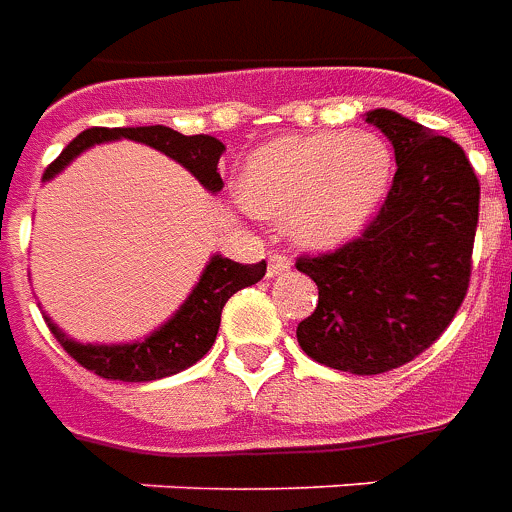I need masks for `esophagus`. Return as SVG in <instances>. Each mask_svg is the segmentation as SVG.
Masks as SVG:
<instances>
[{
	"label": "esophagus",
	"mask_w": 512,
	"mask_h": 512,
	"mask_svg": "<svg viewBox=\"0 0 512 512\" xmlns=\"http://www.w3.org/2000/svg\"><path fill=\"white\" fill-rule=\"evenodd\" d=\"M290 271V257H285L282 252H271L268 255V277L277 279V277H285Z\"/></svg>",
	"instance_id": "esophagus-1"
}]
</instances>
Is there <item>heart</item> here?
Segmentation results:
<instances>
[{
    "label": "heart",
    "instance_id": "b5f03b06",
    "mask_svg": "<svg viewBox=\"0 0 512 512\" xmlns=\"http://www.w3.org/2000/svg\"><path fill=\"white\" fill-rule=\"evenodd\" d=\"M389 180L392 153L381 136H279L249 156L238 197L257 216L285 222L299 246L329 252L365 230Z\"/></svg>",
    "mask_w": 512,
    "mask_h": 512
}]
</instances>
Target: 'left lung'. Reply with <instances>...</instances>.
I'll list each match as a JSON object with an SVG mask.
<instances>
[{"instance_id": "obj_1", "label": "left lung", "mask_w": 512, "mask_h": 512, "mask_svg": "<svg viewBox=\"0 0 512 512\" xmlns=\"http://www.w3.org/2000/svg\"><path fill=\"white\" fill-rule=\"evenodd\" d=\"M367 123L395 147L397 172L365 233L334 252L299 257L318 304L296 329L304 354L354 376L406 365L436 343L469 290L480 183L447 136L392 109Z\"/></svg>"}]
</instances>
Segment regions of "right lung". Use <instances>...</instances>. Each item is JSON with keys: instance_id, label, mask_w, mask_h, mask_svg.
Instances as JSON below:
<instances>
[{"instance_id": "obj_1", "label": "right lung", "mask_w": 512, "mask_h": 512, "mask_svg": "<svg viewBox=\"0 0 512 512\" xmlns=\"http://www.w3.org/2000/svg\"><path fill=\"white\" fill-rule=\"evenodd\" d=\"M115 139H134L142 145L156 147L164 156L178 161L180 167L189 169L211 194L222 191V175L216 169L224 153L222 142L208 134L183 136L167 126L87 128L51 161L43 172V180L60 175L62 169L76 156H82L87 147L115 142ZM263 277H266V260L244 266L230 257L213 255L202 271L200 282L194 285L189 299L180 304L178 312L167 323H161L156 332L147 334L145 340H136V343H76L51 321L49 315H43V318L49 323L51 334L57 337V343L95 376L109 378V381H156V378L175 376L194 362H200L216 340L227 299L241 288L260 282Z\"/></svg>"}]
</instances>
